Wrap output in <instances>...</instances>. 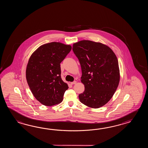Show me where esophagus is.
Instances as JSON below:
<instances>
[{
	"label": "esophagus",
	"mask_w": 148,
	"mask_h": 148,
	"mask_svg": "<svg viewBox=\"0 0 148 148\" xmlns=\"http://www.w3.org/2000/svg\"><path fill=\"white\" fill-rule=\"evenodd\" d=\"M70 84H71V85H75V84H77V82H76V81H75V82H71Z\"/></svg>",
	"instance_id": "obj_1"
}]
</instances>
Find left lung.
I'll list each match as a JSON object with an SVG mask.
<instances>
[{
	"label": "left lung",
	"instance_id": "8db88e82",
	"mask_svg": "<svg viewBox=\"0 0 148 148\" xmlns=\"http://www.w3.org/2000/svg\"><path fill=\"white\" fill-rule=\"evenodd\" d=\"M73 50L80 64L81 82L85 86L79 100L93 108L103 106L112 98L120 82L115 54L106 45L89 40L76 42Z\"/></svg>",
	"mask_w": 148,
	"mask_h": 148
}]
</instances>
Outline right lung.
<instances>
[{
    "label": "right lung",
    "mask_w": 148,
    "mask_h": 148,
    "mask_svg": "<svg viewBox=\"0 0 148 148\" xmlns=\"http://www.w3.org/2000/svg\"><path fill=\"white\" fill-rule=\"evenodd\" d=\"M70 45L51 42L42 45L32 54L26 78L32 93L41 104L53 106L63 101L68 84L61 77L60 63L71 50Z\"/></svg>",
    "instance_id": "1"
}]
</instances>
